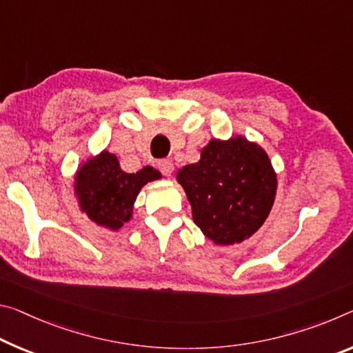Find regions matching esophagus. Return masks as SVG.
Returning <instances> with one entry per match:
<instances>
[{"instance_id":"34e87169","label":"esophagus","mask_w":353,"mask_h":353,"mask_svg":"<svg viewBox=\"0 0 353 353\" xmlns=\"http://www.w3.org/2000/svg\"><path fill=\"white\" fill-rule=\"evenodd\" d=\"M157 165H159V170L168 177L172 174V171H174V165H172L171 160H160Z\"/></svg>"}]
</instances>
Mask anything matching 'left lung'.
Instances as JSON below:
<instances>
[{
  "label": "left lung",
  "instance_id": "obj_1",
  "mask_svg": "<svg viewBox=\"0 0 353 353\" xmlns=\"http://www.w3.org/2000/svg\"><path fill=\"white\" fill-rule=\"evenodd\" d=\"M193 221L215 245L242 243L270 214L278 179L265 149L242 135L212 138L198 163L177 171Z\"/></svg>",
  "mask_w": 353,
  "mask_h": 353
}]
</instances>
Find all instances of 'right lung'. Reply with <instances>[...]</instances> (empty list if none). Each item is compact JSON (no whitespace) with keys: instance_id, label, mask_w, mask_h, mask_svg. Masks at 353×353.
Returning <instances> with one entry per match:
<instances>
[{"instance_id":"obj_1","label":"right lung","mask_w":353,"mask_h":353,"mask_svg":"<svg viewBox=\"0 0 353 353\" xmlns=\"http://www.w3.org/2000/svg\"><path fill=\"white\" fill-rule=\"evenodd\" d=\"M159 179L161 172L152 166L125 172L114 154L102 150L78 165L74 194L78 209L89 220L108 231H119L132 220L133 204L141 188Z\"/></svg>"}]
</instances>
